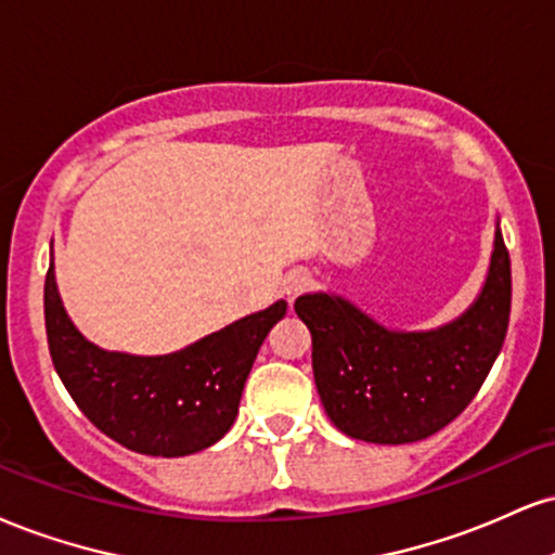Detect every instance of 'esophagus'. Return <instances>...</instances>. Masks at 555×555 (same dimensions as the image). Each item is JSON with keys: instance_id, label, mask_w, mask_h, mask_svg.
I'll return each mask as SVG.
<instances>
[{"instance_id": "esophagus-1", "label": "esophagus", "mask_w": 555, "mask_h": 555, "mask_svg": "<svg viewBox=\"0 0 555 555\" xmlns=\"http://www.w3.org/2000/svg\"><path fill=\"white\" fill-rule=\"evenodd\" d=\"M312 276L310 273H305V271H295V273H289V276L284 279V295L289 297V299H297L299 295H305V292H310L312 289Z\"/></svg>"}]
</instances>
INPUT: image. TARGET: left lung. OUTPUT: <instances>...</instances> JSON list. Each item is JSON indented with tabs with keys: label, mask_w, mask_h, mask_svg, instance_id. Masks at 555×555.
Returning a JSON list of instances; mask_svg holds the SVG:
<instances>
[{
	"label": "left lung",
	"mask_w": 555,
	"mask_h": 555,
	"mask_svg": "<svg viewBox=\"0 0 555 555\" xmlns=\"http://www.w3.org/2000/svg\"><path fill=\"white\" fill-rule=\"evenodd\" d=\"M297 315L312 333V372L333 424L353 439L409 444L468 409L506 338L512 263L496 230L476 305L429 333H398L331 295H305Z\"/></svg>",
	"instance_id": "1"
}]
</instances>
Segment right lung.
Returning <instances> with one entry per match:
<instances>
[{"mask_svg":"<svg viewBox=\"0 0 555 555\" xmlns=\"http://www.w3.org/2000/svg\"><path fill=\"white\" fill-rule=\"evenodd\" d=\"M51 362L79 411L126 450L180 457L230 431L260 344L284 318L266 307L168 357H129L92 346L66 318L53 266L43 286Z\"/></svg>","mask_w":555,"mask_h":555,"instance_id":"right-lung-1","label":"right lung"}]
</instances>
